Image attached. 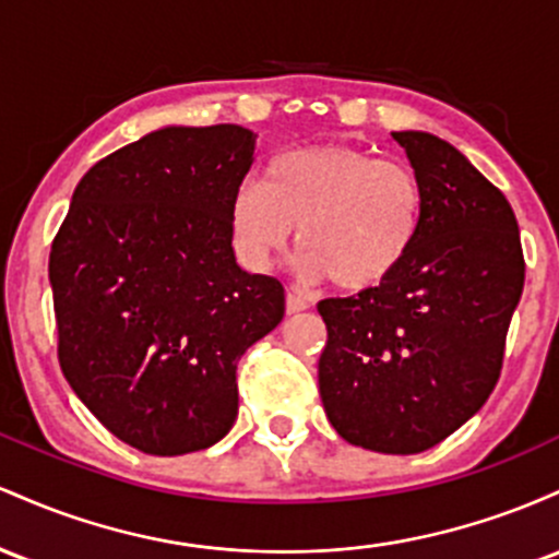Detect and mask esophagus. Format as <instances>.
Masks as SVG:
<instances>
[{
  "label": "esophagus",
  "instance_id": "esophagus-1",
  "mask_svg": "<svg viewBox=\"0 0 559 559\" xmlns=\"http://www.w3.org/2000/svg\"><path fill=\"white\" fill-rule=\"evenodd\" d=\"M285 309H287V313L306 311V309H309V298H306L304 293H298V290H287V296H285Z\"/></svg>",
  "mask_w": 559,
  "mask_h": 559
}]
</instances>
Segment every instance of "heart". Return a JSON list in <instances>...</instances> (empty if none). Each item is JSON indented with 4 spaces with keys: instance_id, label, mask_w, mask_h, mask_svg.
<instances>
[{
    "instance_id": "1",
    "label": "heart",
    "mask_w": 559,
    "mask_h": 559,
    "mask_svg": "<svg viewBox=\"0 0 559 559\" xmlns=\"http://www.w3.org/2000/svg\"><path fill=\"white\" fill-rule=\"evenodd\" d=\"M423 209V185L412 166L322 144L274 155L261 185L237 187L231 237L248 266L266 269L298 227L306 277L367 290L391 277L415 248Z\"/></svg>"
}]
</instances>
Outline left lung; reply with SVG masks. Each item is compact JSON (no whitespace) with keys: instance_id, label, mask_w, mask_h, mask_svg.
Here are the masks:
<instances>
[{"instance_id":"8db88e82","label":"left lung","mask_w":559,"mask_h":559,"mask_svg":"<svg viewBox=\"0 0 559 559\" xmlns=\"http://www.w3.org/2000/svg\"><path fill=\"white\" fill-rule=\"evenodd\" d=\"M393 140L423 185V224L378 287L319 300V393L343 441L419 454L491 396L525 261L512 205L460 150L428 131Z\"/></svg>"}]
</instances>
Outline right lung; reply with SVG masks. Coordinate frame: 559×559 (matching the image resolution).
<instances>
[{
    "label": "right lung",
    "instance_id": "1",
    "mask_svg": "<svg viewBox=\"0 0 559 559\" xmlns=\"http://www.w3.org/2000/svg\"><path fill=\"white\" fill-rule=\"evenodd\" d=\"M255 134L166 127L94 163L49 253L58 359L129 447L209 449L237 419V361L285 317L274 277L231 250V198Z\"/></svg>",
    "mask_w": 559,
    "mask_h": 559
}]
</instances>
